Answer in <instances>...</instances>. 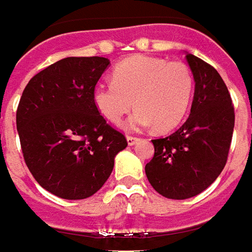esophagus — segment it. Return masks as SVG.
Here are the masks:
<instances>
[{"label": "esophagus", "instance_id": "34e87169", "mask_svg": "<svg viewBox=\"0 0 252 252\" xmlns=\"http://www.w3.org/2000/svg\"><path fill=\"white\" fill-rule=\"evenodd\" d=\"M126 140H127V144H129V146H134V144L137 143L138 138L133 137V136H127V137H126Z\"/></svg>", "mask_w": 252, "mask_h": 252}]
</instances>
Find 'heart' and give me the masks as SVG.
Masks as SVG:
<instances>
[{
    "label": "heart",
    "mask_w": 252,
    "mask_h": 252,
    "mask_svg": "<svg viewBox=\"0 0 252 252\" xmlns=\"http://www.w3.org/2000/svg\"><path fill=\"white\" fill-rule=\"evenodd\" d=\"M194 79L183 62L134 55L118 63L112 82L99 83L93 91L94 105L109 122H119L133 105L126 129L154 126L159 131L176 127L189 111Z\"/></svg>",
    "instance_id": "1"
}]
</instances>
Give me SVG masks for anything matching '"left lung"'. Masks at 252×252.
I'll return each instance as SVG.
<instances>
[{
	"instance_id": "left-lung-1",
	"label": "left lung",
	"mask_w": 252,
	"mask_h": 252,
	"mask_svg": "<svg viewBox=\"0 0 252 252\" xmlns=\"http://www.w3.org/2000/svg\"><path fill=\"white\" fill-rule=\"evenodd\" d=\"M195 87L190 115L165 138L153 140L155 153L146 175L155 191L172 200L202 193L223 170L234 127V108L214 66L186 54Z\"/></svg>"
}]
</instances>
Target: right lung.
Instances as JSON below:
<instances>
[{
    "label": "right lung",
    "mask_w": 252,
    "mask_h": 252,
    "mask_svg": "<svg viewBox=\"0 0 252 252\" xmlns=\"http://www.w3.org/2000/svg\"><path fill=\"white\" fill-rule=\"evenodd\" d=\"M109 65L102 57H69L30 79L16 111L23 158L37 183L57 197L95 194L127 147L94 105L93 91Z\"/></svg>",
    "instance_id": "right-lung-1"
}]
</instances>
